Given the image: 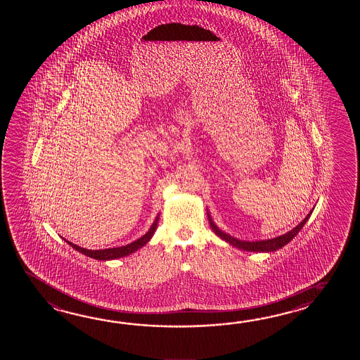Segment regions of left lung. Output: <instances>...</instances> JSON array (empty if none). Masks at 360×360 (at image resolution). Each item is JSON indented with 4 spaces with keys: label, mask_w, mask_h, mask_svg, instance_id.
I'll return each mask as SVG.
<instances>
[{
    "label": "left lung",
    "mask_w": 360,
    "mask_h": 360,
    "mask_svg": "<svg viewBox=\"0 0 360 360\" xmlns=\"http://www.w3.org/2000/svg\"><path fill=\"white\" fill-rule=\"evenodd\" d=\"M310 214H311V211H310V214H307L302 221L300 222L296 228H293L291 231L285 233L283 236L273 238V239H268V240H259V242H245V240H239V239H236V238H233L231 236H229V234H226V233H224V231L219 229L211 219H210V224H211V228H212L214 234H216L217 237H220L221 239H224V240H226L228 243L234 245V247H237L239 250L252 251V252H273V251H276V250L282 248V247L287 245V243H290L292 239L299 234L300 230L304 228V225H305L306 221H307V219L310 217Z\"/></svg>",
    "instance_id": "8db88e82"
}]
</instances>
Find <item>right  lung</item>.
Here are the masks:
<instances>
[{
  "mask_svg": "<svg viewBox=\"0 0 360 360\" xmlns=\"http://www.w3.org/2000/svg\"><path fill=\"white\" fill-rule=\"evenodd\" d=\"M157 224H158V217L155 219V221L153 222V225L150 226L149 231L146 233V236H143L141 238H139L138 240L132 242L130 245H122V247H117V248H105V250H86L82 247H78L77 245L70 243L69 240H67L68 245H72L76 251L78 252L84 253L86 256L95 259V260H113V259H120V257H124L130 253L135 252L139 248H141L143 245H146L150 238L153 237L155 230H157Z\"/></svg>",
  "mask_w": 360,
  "mask_h": 360,
  "instance_id": "right-lung-1",
  "label": "right lung"
}]
</instances>
